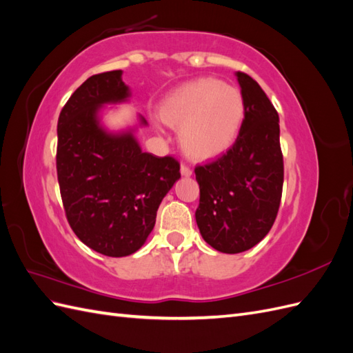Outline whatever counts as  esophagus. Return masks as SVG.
I'll return each instance as SVG.
<instances>
[{"instance_id":"34e87169","label":"esophagus","mask_w":353,"mask_h":353,"mask_svg":"<svg viewBox=\"0 0 353 353\" xmlns=\"http://www.w3.org/2000/svg\"><path fill=\"white\" fill-rule=\"evenodd\" d=\"M191 174H193V170H191L187 165H181V175L184 176H190Z\"/></svg>"}]
</instances>
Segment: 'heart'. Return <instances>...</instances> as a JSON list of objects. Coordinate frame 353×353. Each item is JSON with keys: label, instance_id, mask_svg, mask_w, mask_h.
I'll return each instance as SVG.
<instances>
[{"label": "heart", "instance_id": "b5f03b06", "mask_svg": "<svg viewBox=\"0 0 353 353\" xmlns=\"http://www.w3.org/2000/svg\"><path fill=\"white\" fill-rule=\"evenodd\" d=\"M159 116L178 128V143L190 159L206 162L236 143L245 105L239 90L215 78H200L169 92L159 105Z\"/></svg>", "mask_w": 353, "mask_h": 353}]
</instances>
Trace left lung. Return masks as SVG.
Listing matches in <instances>:
<instances>
[{
  "label": "left lung",
  "instance_id": "obj_1",
  "mask_svg": "<svg viewBox=\"0 0 353 353\" xmlns=\"http://www.w3.org/2000/svg\"><path fill=\"white\" fill-rule=\"evenodd\" d=\"M236 74L245 105L240 134L225 154L194 169L197 227L222 253L249 250L270 232L284 181L279 113L258 82L248 73Z\"/></svg>",
  "mask_w": 353,
  "mask_h": 353
}]
</instances>
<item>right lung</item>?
<instances>
[{"instance_id": "obj_1", "label": "right lung", "mask_w": 353, "mask_h": 353, "mask_svg": "<svg viewBox=\"0 0 353 353\" xmlns=\"http://www.w3.org/2000/svg\"><path fill=\"white\" fill-rule=\"evenodd\" d=\"M130 95L122 70L92 74L70 95L57 123V178L69 225L90 249L112 258L141 248L159 205L181 178L172 156L144 153L132 131L112 134L100 125L103 105Z\"/></svg>"}]
</instances>
